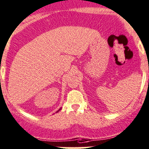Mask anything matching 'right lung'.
<instances>
[{"label": "right lung", "mask_w": 149, "mask_h": 149, "mask_svg": "<svg viewBox=\"0 0 149 149\" xmlns=\"http://www.w3.org/2000/svg\"><path fill=\"white\" fill-rule=\"evenodd\" d=\"M61 108H60V109L59 110H58V111H57V112H58V111H60V110H61ZM57 112H56V113H57Z\"/></svg>", "instance_id": "add662e5"}]
</instances>
